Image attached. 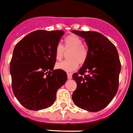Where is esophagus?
I'll use <instances>...</instances> for the list:
<instances>
[{
  "label": "esophagus",
  "instance_id": "esophagus-1",
  "mask_svg": "<svg viewBox=\"0 0 133 133\" xmlns=\"http://www.w3.org/2000/svg\"><path fill=\"white\" fill-rule=\"evenodd\" d=\"M67 75H68V79H71V78H72V74H71V73L68 72V73H67Z\"/></svg>",
  "mask_w": 133,
  "mask_h": 133
}]
</instances>
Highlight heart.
I'll return each mask as SVG.
<instances>
[{
  "mask_svg": "<svg viewBox=\"0 0 133 133\" xmlns=\"http://www.w3.org/2000/svg\"><path fill=\"white\" fill-rule=\"evenodd\" d=\"M65 46L58 43L55 50V56L57 61H61L63 58L65 49L70 50L68 52V60L62 61L56 64V68L66 72L75 70L78 66V63L83 64L87 60L88 51L87 48L83 44V40L75 34L66 36L64 39Z\"/></svg>",
  "mask_w": 133,
  "mask_h": 133,
  "instance_id": "heart-1",
  "label": "heart"
}]
</instances>
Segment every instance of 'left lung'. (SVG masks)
<instances>
[{
  "label": "left lung",
  "mask_w": 133,
  "mask_h": 133,
  "mask_svg": "<svg viewBox=\"0 0 133 133\" xmlns=\"http://www.w3.org/2000/svg\"><path fill=\"white\" fill-rule=\"evenodd\" d=\"M85 39L88 48L86 61L72 75L77 88L72 99L75 105L89 112H98L108 105L119 87L121 64L113 43L95 31L72 30Z\"/></svg>",
  "instance_id": "left-lung-1"
}]
</instances>
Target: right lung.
<instances>
[{
	"label": "right lung",
	"instance_id": "add662e5",
	"mask_svg": "<svg viewBox=\"0 0 133 133\" xmlns=\"http://www.w3.org/2000/svg\"><path fill=\"white\" fill-rule=\"evenodd\" d=\"M63 30H38L25 36L13 50L10 63L12 89L22 105L31 110L49 108L67 81V73L53 70L55 47Z\"/></svg>",
	"mask_w": 133,
	"mask_h": 133
}]
</instances>
